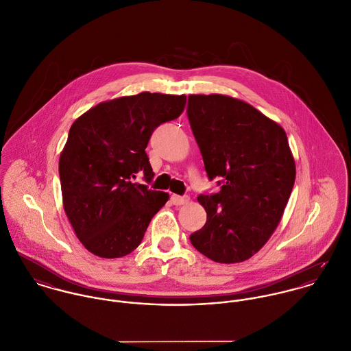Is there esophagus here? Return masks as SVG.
Wrapping results in <instances>:
<instances>
[{
  "label": "esophagus",
  "mask_w": 351,
  "mask_h": 351,
  "mask_svg": "<svg viewBox=\"0 0 351 351\" xmlns=\"http://www.w3.org/2000/svg\"><path fill=\"white\" fill-rule=\"evenodd\" d=\"M171 201L175 206H182V205H187L190 202V198L189 197H180V195H172L171 197Z\"/></svg>",
  "instance_id": "1"
}]
</instances>
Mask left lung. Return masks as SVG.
<instances>
[{"instance_id": "left-lung-1", "label": "left lung", "mask_w": 351, "mask_h": 351, "mask_svg": "<svg viewBox=\"0 0 351 351\" xmlns=\"http://www.w3.org/2000/svg\"><path fill=\"white\" fill-rule=\"evenodd\" d=\"M187 115L217 194L199 195L208 219L191 244L217 263H240L271 237L295 180L285 130L251 104L226 95H190Z\"/></svg>"}]
</instances>
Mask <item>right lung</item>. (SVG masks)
<instances>
[{"label": "right lung", "mask_w": 351, "mask_h": 351, "mask_svg": "<svg viewBox=\"0 0 351 351\" xmlns=\"http://www.w3.org/2000/svg\"><path fill=\"white\" fill-rule=\"evenodd\" d=\"M186 95L141 92L101 101L78 117L60 156L64 210L81 244L104 259L142 241L169 198L133 179L154 176L146 146L153 130L184 111Z\"/></svg>", "instance_id": "1"}]
</instances>
